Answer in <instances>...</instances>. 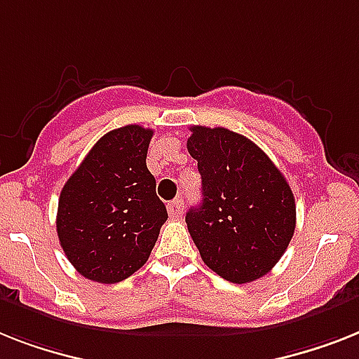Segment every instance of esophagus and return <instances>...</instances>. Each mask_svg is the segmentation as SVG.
<instances>
[{
  "instance_id": "34e87169",
  "label": "esophagus",
  "mask_w": 359,
  "mask_h": 359,
  "mask_svg": "<svg viewBox=\"0 0 359 359\" xmlns=\"http://www.w3.org/2000/svg\"><path fill=\"white\" fill-rule=\"evenodd\" d=\"M168 215H170V218H182L183 215V201L182 200H174L168 203Z\"/></svg>"
}]
</instances>
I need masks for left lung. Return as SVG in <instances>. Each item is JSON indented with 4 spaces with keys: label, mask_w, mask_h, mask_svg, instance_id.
<instances>
[{
    "label": "left lung",
    "mask_w": 359,
    "mask_h": 359,
    "mask_svg": "<svg viewBox=\"0 0 359 359\" xmlns=\"http://www.w3.org/2000/svg\"><path fill=\"white\" fill-rule=\"evenodd\" d=\"M187 150L201 174V203L185 216L212 271L251 283L273 268L295 231V198L286 177L253 141L227 128L192 126Z\"/></svg>",
    "instance_id": "obj_1"
}]
</instances>
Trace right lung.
I'll return each instance as SVG.
<instances>
[{"label":"right lung","instance_id":"add662e5","mask_svg":"<svg viewBox=\"0 0 359 359\" xmlns=\"http://www.w3.org/2000/svg\"><path fill=\"white\" fill-rule=\"evenodd\" d=\"M154 132L139 124L95 143L60 192L56 233L67 260L95 283L128 279L148 260L167 207L147 168Z\"/></svg>","mask_w":359,"mask_h":359}]
</instances>
